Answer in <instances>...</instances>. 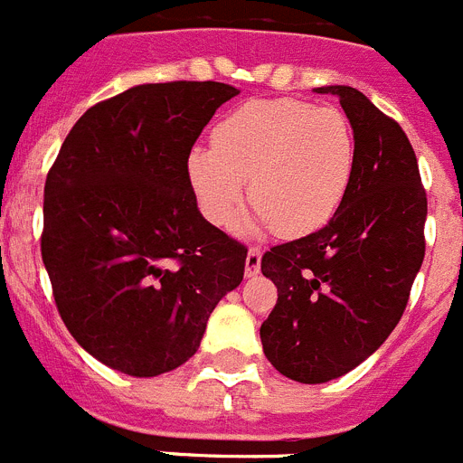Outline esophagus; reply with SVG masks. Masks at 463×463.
I'll return each instance as SVG.
<instances>
[{"instance_id":"esophagus-1","label":"esophagus","mask_w":463,"mask_h":463,"mask_svg":"<svg viewBox=\"0 0 463 463\" xmlns=\"http://www.w3.org/2000/svg\"><path fill=\"white\" fill-rule=\"evenodd\" d=\"M261 267V252L260 248H250L248 257H245V278H255Z\"/></svg>"}]
</instances>
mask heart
I'll use <instances>...</instances> for the list:
<instances>
[{
  "label": "heart",
  "mask_w": 463,
  "mask_h": 463,
  "mask_svg": "<svg viewBox=\"0 0 463 463\" xmlns=\"http://www.w3.org/2000/svg\"><path fill=\"white\" fill-rule=\"evenodd\" d=\"M187 181L199 211L229 227L248 194L257 203L245 234L280 229L306 236L325 227L354 174L353 127L338 109L301 99H255L213 129V148L187 153Z\"/></svg>",
  "instance_id": "b5f03b06"
}]
</instances>
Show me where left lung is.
<instances>
[{"label":"left lung","mask_w":463,"mask_h":463,"mask_svg":"<svg viewBox=\"0 0 463 463\" xmlns=\"http://www.w3.org/2000/svg\"><path fill=\"white\" fill-rule=\"evenodd\" d=\"M315 92L336 94L350 120L353 181L320 232L261 257L278 288L261 347L273 369L306 384L341 378L387 341L422 267L427 222V192L399 122L350 85Z\"/></svg>","instance_id":"left-lung-1"}]
</instances>
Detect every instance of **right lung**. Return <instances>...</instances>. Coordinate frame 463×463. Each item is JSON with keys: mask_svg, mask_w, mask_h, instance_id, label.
I'll return each instance as SVG.
<instances>
[{"mask_svg": "<svg viewBox=\"0 0 463 463\" xmlns=\"http://www.w3.org/2000/svg\"><path fill=\"white\" fill-rule=\"evenodd\" d=\"M227 83H146L92 106L43 190L41 257L69 334L134 378L178 369L243 280V245L196 208L187 153Z\"/></svg>", "mask_w": 463, "mask_h": 463, "instance_id": "obj_1", "label": "right lung"}]
</instances>
